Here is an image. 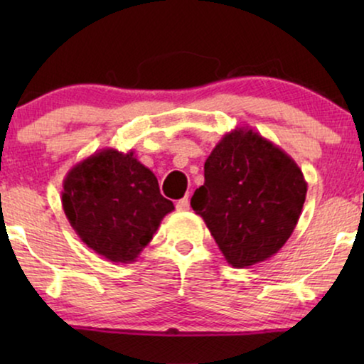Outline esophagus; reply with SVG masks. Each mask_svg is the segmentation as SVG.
I'll return each instance as SVG.
<instances>
[{
  "label": "esophagus",
  "instance_id": "1",
  "mask_svg": "<svg viewBox=\"0 0 364 364\" xmlns=\"http://www.w3.org/2000/svg\"><path fill=\"white\" fill-rule=\"evenodd\" d=\"M176 208L178 212H187L191 208V203H188V197H183L181 200H177Z\"/></svg>",
  "mask_w": 364,
  "mask_h": 364
}]
</instances>
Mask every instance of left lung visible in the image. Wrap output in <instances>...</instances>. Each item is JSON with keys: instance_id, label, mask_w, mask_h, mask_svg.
Instances as JSON below:
<instances>
[{"instance_id": "1", "label": "left lung", "mask_w": 364, "mask_h": 364, "mask_svg": "<svg viewBox=\"0 0 364 364\" xmlns=\"http://www.w3.org/2000/svg\"><path fill=\"white\" fill-rule=\"evenodd\" d=\"M205 182L191 205L228 265L247 268L280 250L306 198L301 168L285 151L248 127L223 136L203 166Z\"/></svg>"}]
</instances>
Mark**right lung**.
<instances>
[{
  "instance_id": "add662e5",
  "label": "right lung",
  "mask_w": 364,
  "mask_h": 364,
  "mask_svg": "<svg viewBox=\"0 0 364 364\" xmlns=\"http://www.w3.org/2000/svg\"><path fill=\"white\" fill-rule=\"evenodd\" d=\"M63 208L86 245L114 263L136 262L173 203L134 151L102 149L63 181Z\"/></svg>"
}]
</instances>
